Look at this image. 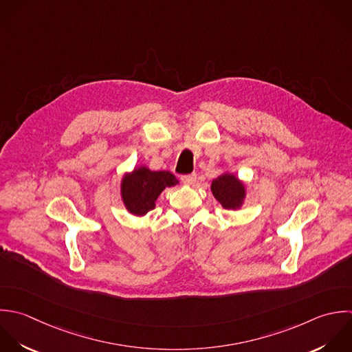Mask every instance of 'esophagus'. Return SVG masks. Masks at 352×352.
<instances>
[{
    "label": "esophagus",
    "mask_w": 352,
    "mask_h": 352,
    "mask_svg": "<svg viewBox=\"0 0 352 352\" xmlns=\"http://www.w3.org/2000/svg\"><path fill=\"white\" fill-rule=\"evenodd\" d=\"M196 178H197V175L193 173V174H186V175H181V181L184 182V184H188V185H192V184H195L196 182Z\"/></svg>",
    "instance_id": "34e87169"
}]
</instances>
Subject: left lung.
I'll return each mask as SVG.
<instances>
[{"label":"left lung","instance_id":"8db88e82","mask_svg":"<svg viewBox=\"0 0 352 352\" xmlns=\"http://www.w3.org/2000/svg\"><path fill=\"white\" fill-rule=\"evenodd\" d=\"M212 195L223 208H239L244 200L245 189L243 184L232 174H223L212 181Z\"/></svg>","mask_w":352,"mask_h":352}]
</instances>
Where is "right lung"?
I'll return each instance as SVG.
<instances>
[{"label":"right lung","mask_w":352,"mask_h":352,"mask_svg":"<svg viewBox=\"0 0 352 352\" xmlns=\"http://www.w3.org/2000/svg\"><path fill=\"white\" fill-rule=\"evenodd\" d=\"M177 184L178 179L170 171H151L142 167L123 178L122 197L131 214L144 215L155 208L157 196L167 186Z\"/></svg>","instance_id":"add662e5"}]
</instances>
